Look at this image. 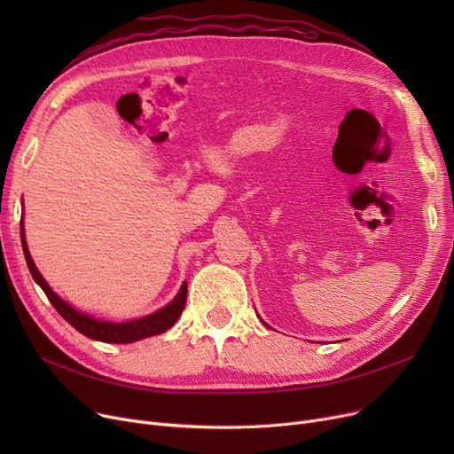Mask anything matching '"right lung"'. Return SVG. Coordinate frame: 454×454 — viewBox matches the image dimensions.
<instances>
[{
    "label": "right lung",
    "instance_id": "right-lung-1",
    "mask_svg": "<svg viewBox=\"0 0 454 454\" xmlns=\"http://www.w3.org/2000/svg\"><path fill=\"white\" fill-rule=\"evenodd\" d=\"M20 230H21V247H23V254H26V261L27 267L31 270L33 279L40 285L42 291L45 293L47 300L53 303V307L60 313V317L74 325L82 335L93 339V340H101V342H110V344H129L134 340H141L147 339L153 335H160V333L167 331L169 327H173V324L180 318L184 307H185V298H187V283L184 281L180 293L176 294V298L165 305L160 311L145 317V318H137L132 322H123V324H112V322H105V320H98L91 318L88 315L79 313L77 309L71 307L69 303H66L62 298H59L50 285L45 283V279L42 278V274L36 270L33 257L29 254V248L26 245V233H23V221L20 223Z\"/></svg>",
    "mask_w": 454,
    "mask_h": 454
}]
</instances>
